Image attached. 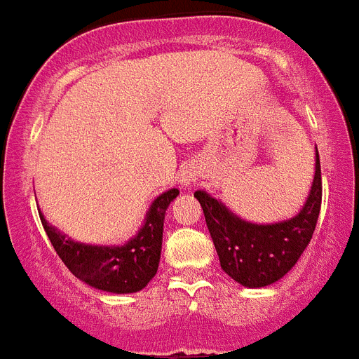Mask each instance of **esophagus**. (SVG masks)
I'll return each instance as SVG.
<instances>
[{
    "label": "esophagus",
    "instance_id": "34e87169",
    "mask_svg": "<svg viewBox=\"0 0 359 359\" xmlns=\"http://www.w3.org/2000/svg\"><path fill=\"white\" fill-rule=\"evenodd\" d=\"M196 180V172L192 169H185L182 170V174H180V183L182 185H192V182Z\"/></svg>",
    "mask_w": 359,
    "mask_h": 359
}]
</instances>
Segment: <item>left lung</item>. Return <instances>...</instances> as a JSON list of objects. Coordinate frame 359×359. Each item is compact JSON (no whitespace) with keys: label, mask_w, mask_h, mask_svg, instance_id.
I'll return each mask as SVG.
<instances>
[{"label":"left lung","mask_w":359,"mask_h":359,"mask_svg":"<svg viewBox=\"0 0 359 359\" xmlns=\"http://www.w3.org/2000/svg\"><path fill=\"white\" fill-rule=\"evenodd\" d=\"M207 226L224 273L246 287L277 282L297 264L307 248L322 207V170L316 151V170L311 194L300 214L275 224H252L231 214L217 199L198 190Z\"/></svg>","instance_id":"8db88e82"}]
</instances>
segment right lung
<instances>
[{
	"mask_svg": "<svg viewBox=\"0 0 359 359\" xmlns=\"http://www.w3.org/2000/svg\"><path fill=\"white\" fill-rule=\"evenodd\" d=\"M180 190L170 189L154 199L144 228L123 246H90L73 243L50 226L43 214H39V217L53 250L75 277L109 293H135L147 286L149 280L156 275L165 210Z\"/></svg>",
	"mask_w": 359,
	"mask_h": 359,
	"instance_id": "right-lung-1",
	"label": "right lung"
}]
</instances>
